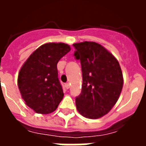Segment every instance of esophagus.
<instances>
[{
  "mask_svg": "<svg viewBox=\"0 0 146 146\" xmlns=\"http://www.w3.org/2000/svg\"><path fill=\"white\" fill-rule=\"evenodd\" d=\"M65 86H66V89H69L70 88V83H66V84H65Z\"/></svg>",
  "mask_w": 146,
  "mask_h": 146,
  "instance_id": "esophagus-1",
  "label": "esophagus"
}]
</instances>
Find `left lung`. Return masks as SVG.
Segmentation results:
<instances>
[{"mask_svg":"<svg viewBox=\"0 0 146 146\" xmlns=\"http://www.w3.org/2000/svg\"><path fill=\"white\" fill-rule=\"evenodd\" d=\"M74 57L80 61L83 84L76 97V109L82 116L98 119L116 104L123 88V74L118 61L95 42L74 44Z\"/></svg>","mask_w":146,"mask_h":146,"instance_id":"1","label":"left lung"}]
</instances>
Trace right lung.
<instances>
[{"label":"right lung","mask_w":146,"mask_h":146,"mask_svg":"<svg viewBox=\"0 0 146 146\" xmlns=\"http://www.w3.org/2000/svg\"><path fill=\"white\" fill-rule=\"evenodd\" d=\"M70 51L66 44H45L37 48L21 68L19 89L26 104L36 113L54 112L63 98L57 64Z\"/></svg>","instance_id":"add662e5"}]
</instances>
